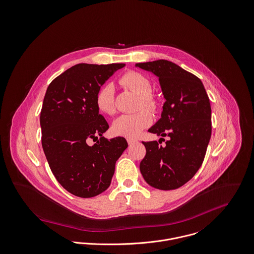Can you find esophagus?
<instances>
[{"mask_svg":"<svg viewBox=\"0 0 254 254\" xmlns=\"http://www.w3.org/2000/svg\"><path fill=\"white\" fill-rule=\"evenodd\" d=\"M138 141L135 140V139H132V138H127V143H128V145H133V144H135V143H137Z\"/></svg>","mask_w":254,"mask_h":254,"instance_id":"esophagus-1","label":"esophagus"}]
</instances>
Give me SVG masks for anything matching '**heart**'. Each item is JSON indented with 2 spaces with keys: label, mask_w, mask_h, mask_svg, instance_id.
Wrapping results in <instances>:
<instances>
[{
  "label": "heart",
  "mask_w": 254,
  "mask_h": 254,
  "mask_svg": "<svg viewBox=\"0 0 254 254\" xmlns=\"http://www.w3.org/2000/svg\"><path fill=\"white\" fill-rule=\"evenodd\" d=\"M121 85L129 88L139 96V102L142 107L153 109L156 106V101L152 97V85L147 77L138 72H127L120 78ZM113 85H107L99 89L96 94V106L103 114L114 113ZM152 122V117L149 112L141 110L134 114L122 115L114 121L112 131L117 135L127 137H136L141 131L147 127Z\"/></svg>",
  "instance_id": "1"
}]
</instances>
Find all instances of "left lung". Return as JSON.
I'll return each instance as SVG.
<instances>
[{"instance_id":"obj_1","label":"left lung","mask_w":254,"mask_h":254,"mask_svg":"<svg viewBox=\"0 0 254 254\" xmlns=\"http://www.w3.org/2000/svg\"><path fill=\"white\" fill-rule=\"evenodd\" d=\"M135 66L159 78L166 99L161 119L148 131L162 136L160 140L169 137L164 147L157 141L142 142L146 155L141 174L156 189L174 190L187 183L203 162L211 136L209 98L201 81L173 62L160 59Z\"/></svg>"}]
</instances>
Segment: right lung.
Segmentation results:
<instances>
[{
	"mask_svg": "<svg viewBox=\"0 0 254 254\" xmlns=\"http://www.w3.org/2000/svg\"><path fill=\"white\" fill-rule=\"evenodd\" d=\"M125 65L80 63L48 86L40 116L42 146L57 181L77 197L104 192L127 148L124 137L102 136L109 125L95 102L101 85ZM90 139L97 141L91 146L87 144Z\"/></svg>",
	"mask_w": 254,
	"mask_h": 254,
	"instance_id": "1",
	"label": "right lung"
}]
</instances>
